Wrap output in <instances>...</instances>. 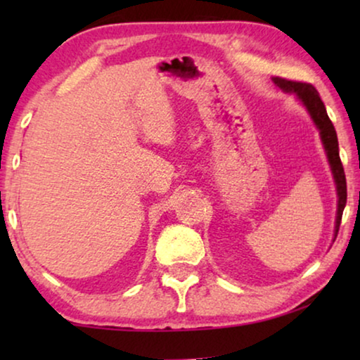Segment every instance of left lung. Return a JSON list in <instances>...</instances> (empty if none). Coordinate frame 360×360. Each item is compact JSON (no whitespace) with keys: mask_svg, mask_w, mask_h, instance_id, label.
Here are the masks:
<instances>
[{"mask_svg":"<svg viewBox=\"0 0 360 360\" xmlns=\"http://www.w3.org/2000/svg\"><path fill=\"white\" fill-rule=\"evenodd\" d=\"M274 82L278 88H282L285 91L295 93V95L303 101V105L307 106L309 116L313 117L314 124L318 126L319 134H321V141L324 144V149H326L329 165H331L334 180H336V185H338V196H339L338 216H336V236H338L339 226H341V219H342V211L347 200V186H346V175H344V167H342L341 157H339L336 129H334L333 122L329 120L326 108H324V103L321 101V98H319L316 88H314L311 83L287 80V78H282V77H275Z\"/></svg>","mask_w":360,"mask_h":360,"instance_id":"1","label":"left lung"}]
</instances>
